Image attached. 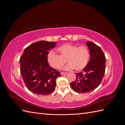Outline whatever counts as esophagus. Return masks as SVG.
<instances>
[{
  "label": "esophagus",
  "mask_w": 125,
  "mask_h": 125,
  "mask_svg": "<svg viewBox=\"0 0 125 125\" xmlns=\"http://www.w3.org/2000/svg\"><path fill=\"white\" fill-rule=\"evenodd\" d=\"M60 74H61L62 75H65V74H67V73H63V72H61V73H60Z\"/></svg>",
  "instance_id": "34e87169"
}]
</instances>
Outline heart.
<instances>
[{
	"label": "heart",
	"instance_id": "obj_1",
	"mask_svg": "<svg viewBox=\"0 0 125 125\" xmlns=\"http://www.w3.org/2000/svg\"><path fill=\"white\" fill-rule=\"evenodd\" d=\"M58 54L51 52L47 55V62L52 68L56 69L62 68L66 62L69 63L65 69L74 68L75 70H81L86 66L90 58L89 49L84 45H76L67 44L57 48Z\"/></svg>",
	"mask_w": 125,
	"mask_h": 125
}]
</instances>
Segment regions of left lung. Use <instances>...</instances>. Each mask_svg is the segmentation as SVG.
Here are the masks:
<instances>
[{
	"label": "left lung",
	"mask_w": 125,
	"mask_h": 125,
	"mask_svg": "<svg viewBox=\"0 0 125 125\" xmlns=\"http://www.w3.org/2000/svg\"><path fill=\"white\" fill-rule=\"evenodd\" d=\"M90 51V60L81 72L77 73L76 79L70 83L71 88L79 93L92 91L99 86L105 71L106 57L100 47L87 42Z\"/></svg>",
	"instance_id": "obj_1"
}]
</instances>
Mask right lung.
<instances>
[{"label": "right lung", "mask_w": 125, "mask_h": 125, "mask_svg": "<svg viewBox=\"0 0 125 125\" xmlns=\"http://www.w3.org/2000/svg\"><path fill=\"white\" fill-rule=\"evenodd\" d=\"M56 42L40 41L28 46L20 58V73L27 88L39 95H48L54 91L56 80L62 76L47 62L49 51Z\"/></svg>", "instance_id": "right-lung-1"}]
</instances>
